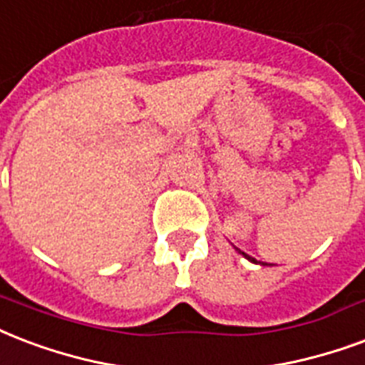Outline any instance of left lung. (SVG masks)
Instances as JSON below:
<instances>
[{
	"instance_id": "obj_1",
	"label": "left lung",
	"mask_w": 365,
	"mask_h": 365,
	"mask_svg": "<svg viewBox=\"0 0 365 365\" xmlns=\"http://www.w3.org/2000/svg\"><path fill=\"white\" fill-rule=\"evenodd\" d=\"M237 251H240V250H237ZM240 253H242V255H244V257H245V259H250L251 263H257V261H255V259L251 257V255H247V253H244V251H240Z\"/></svg>"
}]
</instances>
